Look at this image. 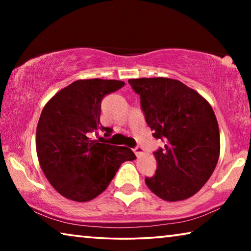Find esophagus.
<instances>
[{
  "instance_id": "34e87169",
  "label": "esophagus",
  "mask_w": 251,
  "mask_h": 251,
  "mask_svg": "<svg viewBox=\"0 0 251 251\" xmlns=\"http://www.w3.org/2000/svg\"><path fill=\"white\" fill-rule=\"evenodd\" d=\"M134 152H135V155L137 156V157H141V156H143V154H144L143 148H142L141 146H136V147L134 148Z\"/></svg>"
}]
</instances>
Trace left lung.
<instances>
[{
  "instance_id": "left-lung-1",
  "label": "left lung",
  "mask_w": 251,
  "mask_h": 251,
  "mask_svg": "<svg viewBox=\"0 0 251 251\" xmlns=\"http://www.w3.org/2000/svg\"><path fill=\"white\" fill-rule=\"evenodd\" d=\"M141 97L147 125L164 147L154 151L157 169L145 182L167 201L192 197L209 179L219 158L220 136L209 103L179 80L128 79Z\"/></svg>"
}]
</instances>
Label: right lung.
<instances>
[{
    "label": "right lung",
    "mask_w": 251,
    "mask_h": 251,
    "mask_svg": "<svg viewBox=\"0 0 251 251\" xmlns=\"http://www.w3.org/2000/svg\"><path fill=\"white\" fill-rule=\"evenodd\" d=\"M116 79H79L63 88L42 110L36 128V151L46 178L57 192L74 201H88L103 193L121 165L136 158L127 147L91 141L100 125L105 95L120 90Z\"/></svg>",
    "instance_id": "add662e5"
}]
</instances>
